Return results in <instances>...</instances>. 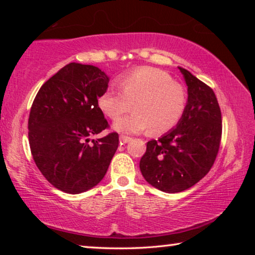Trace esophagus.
<instances>
[{
  "label": "esophagus",
  "instance_id": "1",
  "mask_svg": "<svg viewBox=\"0 0 255 255\" xmlns=\"http://www.w3.org/2000/svg\"><path fill=\"white\" fill-rule=\"evenodd\" d=\"M131 139H132L131 137H128V136H125V135H120V141H122V143H124V144L129 143V141H130Z\"/></svg>",
  "mask_w": 255,
  "mask_h": 255
}]
</instances>
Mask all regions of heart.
Here are the masks:
<instances>
[{
  "label": "heart",
  "instance_id": "b5f03b06",
  "mask_svg": "<svg viewBox=\"0 0 255 255\" xmlns=\"http://www.w3.org/2000/svg\"><path fill=\"white\" fill-rule=\"evenodd\" d=\"M118 84L122 92L110 89L98 99L103 114L112 120L133 105L135 113L115 123L117 130L138 133L150 128V132L161 135L173 129L182 118L187 93L169 73L141 67L124 75Z\"/></svg>",
  "mask_w": 255,
  "mask_h": 255
}]
</instances>
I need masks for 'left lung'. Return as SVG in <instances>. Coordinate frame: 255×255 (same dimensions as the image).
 <instances>
[{
    "label": "left lung",
    "mask_w": 255,
    "mask_h": 255,
    "mask_svg": "<svg viewBox=\"0 0 255 255\" xmlns=\"http://www.w3.org/2000/svg\"><path fill=\"white\" fill-rule=\"evenodd\" d=\"M188 85V103L174 129L149 140L140 158L141 174L164 192L184 191L210 171L222 139V112L213 89L179 67Z\"/></svg>",
    "instance_id": "8db88e82"
}]
</instances>
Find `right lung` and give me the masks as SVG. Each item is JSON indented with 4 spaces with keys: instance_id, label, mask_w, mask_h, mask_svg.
<instances>
[{
    "instance_id": "obj_1",
    "label": "right lung",
    "mask_w": 255,
    "mask_h": 255,
    "mask_svg": "<svg viewBox=\"0 0 255 255\" xmlns=\"http://www.w3.org/2000/svg\"><path fill=\"white\" fill-rule=\"evenodd\" d=\"M109 77L93 65L70 63L46 81L32 102L28 120L33 161L55 188L66 193L84 192L100 182L119 145L110 132L98 99Z\"/></svg>"
}]
</instances>
